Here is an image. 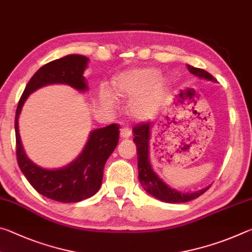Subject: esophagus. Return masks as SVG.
Instances as JSON below:
<instances>
[{"instance_id":"esophagus-1","label":"esophagus","mask_w":252,"mask_h":252,"mask_svg":"<svg viewBox=\"0 0 252 252\" xmlns=\"http://www.w3.org/2000/svg\"><path fill=\"white\" fill-rule=\"evenodd\" d=\"M131 129L129 126H125V127H122L121 129V131H120V134H121V138L122 139H127V138H130L131 136Z\"/></svg>"}]
</instances>
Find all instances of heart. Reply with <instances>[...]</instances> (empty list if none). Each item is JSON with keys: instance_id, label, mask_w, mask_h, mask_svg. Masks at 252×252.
Returning <instances> with one entry per match:
<instances>
[{"instance_id": "heart-1", "label": "heart", "mask_w": 252, "mask_h": 252, "mask_svg": "<svg viewBox=\"0 0 252 252\" xmlns=\"http://www.w3.org/2000/svg\"><path fill=\"white\" fill-rule=\"evenodd\" d=\"M169 92L168 81L161 76L158 67H136L122 72L114 82V93L102 88L100 100L102 104L113 108L119 97L131 100L130 112L140 120H150L160 112Z\"/></svg>"}]
</instances>
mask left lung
<instances>
[{"instance_id": "1", "label": "left lung", "mask_w": 252, "mask_h": 252, "mask_svg": "<svg viewBox=\"0 0 252 252\" xmlns=\"http://www.w3.org/2000/svg\"><path fill=\"white\" fill-rule=\"evenodd\" d=\"M188 69L194 76L200 80L216 82V79L208 73L207 71L198 69L192 65L188 64ZM151 123L135 126L133 129L134 139L133 142L136 146V153H138V170H139V181L142 188L148 194L153 198L167 203H182L191 201L198 198L202 193L206 192L209 187L203 188L193 192H185L178 190L176 188L168 185L158 176V173L153 170L150 160V140H151Z\"/></svg>"}]
</instances>
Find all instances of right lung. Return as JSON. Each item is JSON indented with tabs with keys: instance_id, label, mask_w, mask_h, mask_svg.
I'll return each mask as SVG.
<instances>
[{
	"instance_id": "add662e5",
	"label": "right lung",
	"mask_w": 252,
	"mask_h": 252,
	"mask_svg": "<svg viewBox=\"0 0 252 252\" xmlns=\"http://www.w3.org/2000/svg\"><path fill=\"white\" fill-rule=\"evenodd\" d=\"M89 58L69 54L54 60L35 72L21 96L15 114L16 157L21 171L34 189L55 201L79 202L99 191L106 160L118 146L119 126L111 125L92 130L80 155L64 167L48 169L34 163L25 153L19 132V118L30 94L45 85L64 84L79 92L89 90L83 76Z\"/></svg>"
}]
</instances>
